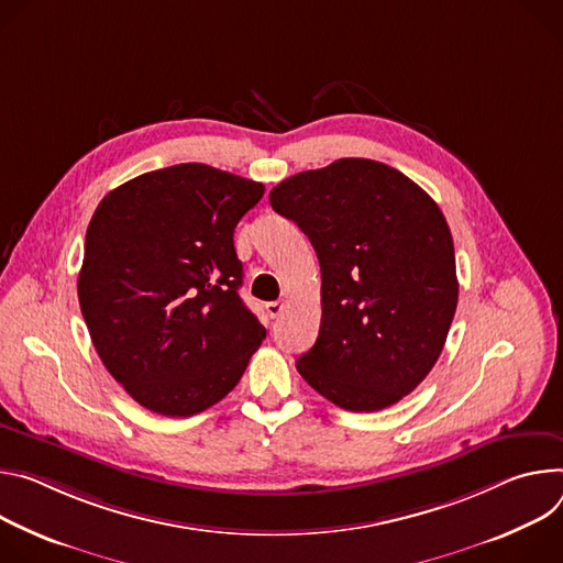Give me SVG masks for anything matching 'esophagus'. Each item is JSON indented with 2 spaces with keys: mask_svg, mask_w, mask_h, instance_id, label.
<instances>
[{
  "mask_svg": "<svg viewBox=\"0 0 563 563\" xmlns=\"http://www.w3.org/2000/svg\"><path fill=\"white\" fill-rule=\"evenodd\" d=\"M266 310H268L271 318H279L284 313V301H268Z\"/></svg>",
  "mask_w": 563,
  "mask_h": 563,
  "instance_id": "esophagus-1",
  "label": "esophagus"
}]
</instances>
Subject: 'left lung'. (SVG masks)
Masks as SVG:
<instances>
[{
  "mask_svg": "<svg viewBox=\"0 0 563 563\" xmlns=\"http://www.w3.org/2000/svg\"><path fill=\"white\" fill-rule=\"evenodd\" d=\"M271 206L313 243L322 322L297 357L301 378L346 411H380L439 360L459 303L450 225L402 172L340 158L271 190Z\"/></svg>",
  "mask_w": 563,
  "mask_h": 563,
  "instance_id": "1",
  "label": "left lung"
}]
</instances>
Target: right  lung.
Returning a JSON list of instances; mask_svg holds the SVG:
<instances>
[{
    "instance_id": "1",
    "label": "right lung",
    "mask_w": 563,
    "mask_h": 563,
    "mask_svg": "<svg viewBox=\"0 0 563 563\" xmlns=\"http://www.w3.org/2000/svg\"><path fill=\"white\" fill-rule=\"evenodd\" d=\"M264 185L180 163L141 174L96 208L78 299L91 342L145 409L185 418L225 398L266 338L241 297L234 228Z\"/></svg>"
}]
</instances>
